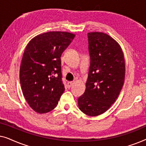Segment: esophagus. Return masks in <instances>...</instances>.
Listing matches in <instances>:
<instances>
[{"instance_id":"1","label":"esophagus","mask_w":146,"mask_h":146,"mask_svg":"<svg viewBox=\"0 0 146 146\" xmlns=\"http://www.w3.org/2000/svg\"><path fill=\"white\" fill-rule=\"evenodd\" d=\"M72 84H73L72 82H69L67 83V87L68 88H70L72 86Z\"/></svg>"}]
</instances>
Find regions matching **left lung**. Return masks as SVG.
<instances>
[{
    "mask_svg": "<svg viewBox=\"0 0 146 146\" xmlns=\"http://www.w3.org/2000/svg\"><path fill=\"white\" fill-rule=\"evenodd\" d=\"M90 64L86 90L78 98L80 110L90 116L104 113L122 88L125 61L119 44L103 33H88Z\"/></svg>",
    "mask_w": 146,
    "mask_h": 146,
    "instance_id": "8db88e82",
    "label": "left lung"
}]
</instances>
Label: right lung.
Masks as SVG:
<instances>
[{"label": "right lung", "instance_id": "obj_1", "mask_svg": "<svg viewBox=\"0 0 146 146\" xmlns=\"http://www.w3.org/2000/svg\"><path fill=\"white\" fill-rule=\"evenodd\" d=\"M66 32H48L28 44L20 68V82L30 106L39 113L54 109L65 90L61 55L74 38Z\"/></svg>", "mask_w": 146, "mask_h": 146}]
</instances>
